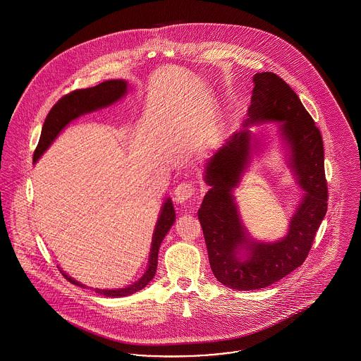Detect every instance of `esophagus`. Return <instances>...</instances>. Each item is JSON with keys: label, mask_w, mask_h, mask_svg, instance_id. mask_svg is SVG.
I'll return each mask as SVG.
<instances>
[{"label": "esophagus", "mask_w": 361, "mask_h": 361, "mask_svg": "<svg viewBox=\"0 0 361 361\" xmlns=\"http://www.w3.org/2000/svg\"><path fill=\"white\" fill-rule=\"evenodd\" d=\"M195 190H196L195 187L188 181L181 183L180 185H177V188L174 189V200H176V203H180V204L187 203L193 197Z\"/></svg>", "instance_id": "esophagus-1"}]
</instances>
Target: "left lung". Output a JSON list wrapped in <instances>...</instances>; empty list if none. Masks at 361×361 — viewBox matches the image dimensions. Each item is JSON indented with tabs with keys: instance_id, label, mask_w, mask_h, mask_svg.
<instances>
[{
	"instance_id": "1",
	"label": "left lung",
	"mask_w": 361,
	"mask_h": 361,
	"mask_svg": "<svg viewBox=\"0 0 361 361\" xmlns=\"http://www.w3.org/2000/svg\"><path fill=\"white\" fill-rule=\"evenodd\" d=\"M255 89L243 128L234 133L208 161L209 187L197 212L212 274L226 287L250 291L265 288L291 274L307 258L327 211V183L322 135L298 94L272 71L253 77ZM280 121L290 147V166L305 190L288 235L276 243L247 238L231 192L236 188L252 152L249 125ZM245 248L247 255L240 257Z\"/></svg>"
}]
</instances>
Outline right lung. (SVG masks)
I'll use <instances>...</instances> for the list:
<instances>
[{"instance_id":"1","label":"right lung","mask_w":361,"mask_h":361,"mask_svg":"<svg viewBox=\"0 0 361 361\" xmlns=\"http://www.w3.org/2000/svg\"><path fill=\"white\" fill-rule=\"evenodd\" d=\"M127 90V82L123 80H109L104 81L99 85L93 87H86V89H77L70 92L69 94L63 96L62 99L58 100L49 112L43 128H42V135L39 139L37 147L34 153V162H36L40 155L43 154L49 146L54 142V139L58 137V134L69 124L70 121L77 119L78 116L93 112L96 109H100L104 106H108L111 104L121 100V97L126 94ZM176 219V212L173 208V203L171 199H166L159 218L155 224L154 234H153V240H152V249H150V258H149V267L145 275L142 276L134 284L126 288H119V290H100L96 288L94 291L108 298H121V296H127L134 292L140 291L145 288L154 277L157 272V264H158V250L161 246V242L171 230L173 224ZM69 280L71 284H75L78 287H85L80 281H75L66 274H62Z\"/></svg>"}]
</instances>
